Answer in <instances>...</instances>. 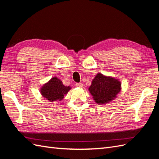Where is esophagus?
Wrapping results in <instances>:
<instances>
[{
  "label": "esophagus",
  "mask_w": 159,
  "mask_h": 159,
  "mask_svg": "<svg viewBox=\"0 0 159 159\" xmlns=\"http://www.w3.org/2000/svg\"><path fill=\"white\" fill-rule=\"evenodd\" d=\"M75 85L77 86V87H79V88H83V86H84L83 84H81V83H76Z\"/></svg>",
  "instance_id": "esophagus-1"
}]
</instances>
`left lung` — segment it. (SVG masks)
<instances>
[{"label":"left lung","instance_id":"left-lung-1","mask_svg":"<svg viewBox=\"0 0 159 159\" xmlns=\"http://www.w3.org/2000/svg\"><path fill=\"white\" fill-rule=\"evenodd\" d=\"M89 90L96 103L104 104L115 98L121 90V83L117 80L98 74L93 80Z\"/></svg>","mask_w":159,"mask_h":159}]
</instances>
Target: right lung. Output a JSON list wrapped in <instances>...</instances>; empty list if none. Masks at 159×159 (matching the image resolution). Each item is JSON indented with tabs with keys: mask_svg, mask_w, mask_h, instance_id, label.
I'll use <instances>...</instances> for the list:
<instances>
[{
	"mask_svg": "<svg viewBox=\"0 0 159 159\" xmlns=\"http://www.w3.org/2000/svg\"><path fill=\"white\" fill-rule=\"evenodd\" d=\"M70 89L69 86H64L61 80L54 77L41 88V93L50 102H56L63 99L64 95L68 93Z\"/></svg>",
	"mask_w": 159,
	"mask_h": 159,
	"instance_id": "right-lung-1",
	"label": "right lung"
}]
</instances>
